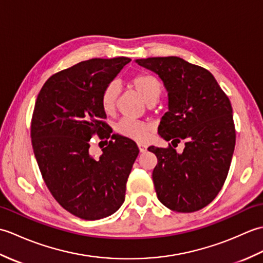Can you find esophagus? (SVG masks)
<instances>
[{"mask_svg":"<svg viewBox=\"0 0 263 263\" xmlns=\"http://www.w3.org/2000/svg\"><path fill=\"white\" fill-rule=\"evenodd\" d=\"M138 147H139V150H140V153H146L147 152V146H146V144L138 143Z\"/></svg>","mask_w":263,"mask_h":263,"instance_id":"esophagus-1","label":"esophagus"}]
</instances>
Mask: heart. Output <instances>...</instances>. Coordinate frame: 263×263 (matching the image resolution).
<instances>
[{
	"label": "heart",
	"instance_id": "b5f03b06",
	"mask_svg": "<svg viewBox=\"0 0 263 263\" xmlns=\"http://www.w3.org/2000/svg\"><path fill=\"white\" fill-rule=\"evenodd\" d=\"M131 85L147 104L157 102L161 93L160 82L150 74L136 76L131 80ZM117 96H119V85L116 82H109L104 88L102 98H100L102 107L106 113H111L114 110ZM150 130L152 128L146 123L130 119V117H124L116 124V132L119 135L141 142L147 140Z\"/></svg>",
	"mask_w": 263,
	"mask_h": 263
}]
</instances>
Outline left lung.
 Instances as JSON below:
<instances>
[{
	"label": "left lung",
	"instance_id": "obj_1",
	"mask_svg": "<svg viewBox=\"0 0 263 263\" xmlns=\"http://www.w3.org/2000/svg\"><path fill=\"white\" fill-rule=\"evenodd\" d=\"M136 63L164 82L168 111L161 117L158 135L185 147H149L158 163L153 172L157 198L177 212L208 205L219 193L235 148V126L230 99L208 70L177 57L148 58Z\"/></svg>",
	"mask_w": 263,
	"mask_h": 263
}]
</instances>
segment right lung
Instances as JSON below:
<instances>
[{"label":"right lung","instance_id":"add662e5","mask_svg":"<svg viewBox=\"0 0 263 263\" xmlns=\"http://www.w3.org/2000/svg\"><path fill=\"white\" fill-rule=\"evenodd\" d=\"M130 61H83L53 74L36 100L31 143L38 167L55 200L81 219L108 217L124 202L139 148L131 139L110 135L100 98ZM93 135L111 138L98 159L90 154Z\"/></svg>","mask_w":263,"mask_h":263}]
</instances>
